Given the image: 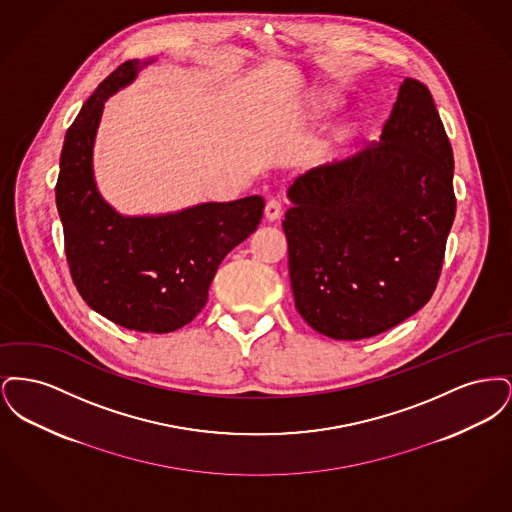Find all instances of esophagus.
Returning a JSON list of instances; mask_svg holds the SVG:
<instances>
[{"label":"esophagus","mask_w":512,"mask_h":512,"mask_svg":"<svg viewBox=\"0 0 512 512\" xmlns=\"http://www.w3.org/2000/svg\"><path fill=\"white\" fill-rule=\"evenodd\" d=\"M282 217V205H280V201H276V199H270L267 201V205H265V219L268 222H274V220H278Z\"/></svg>","instance_id":"obj_1"}]
</instances>
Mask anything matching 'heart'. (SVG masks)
<instances>
[{
  "instance_id": "1",
  "label": "heart",
  "mask_w": 512,
  "mask_h": 512,
  "mask_svg": "<svg viewBox=\"0 0 512 512\" xmlns=\"http://www.w3.org/2000/svg\"><path fill=\"white\" fill-rule=\"evenodd\" d=\"M326 103H328V101H326V98L322 99V105H326Z\"/></svg>"
}]
</instances>
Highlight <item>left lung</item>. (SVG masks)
<instances>
[{"label":"left lung","mask_w":512,"mask_h":512,"mask_svg":"<svg viewBox=\"0 0 512 512\" xmlns=\"http://www.w3.org/2000/svg\"><path fill=\"white\" fill-rule=\"evenodd\" d=\"M453 167L430 90L405 78L378 142L295 178L282 228L311 328L365 340L430 301L455 220Z\"/></svg>","instance_id":"obj_1"}]
</instances>
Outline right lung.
<instances>
[{
    "instance_id": "1",
    "label": "right lung",
    "mask_w": 512,
    "mask_h": 512,
    "mask_svg": "<svg viewBox=\"0 0 512 512\" xmlns=\"http://www.w3.org/2000/svg\"><path fill=\"white\" fill-rule=\"evenodd\" d=\"M147 63H122L82 105L65 136L55 201L82 299L126 330L167 334L201 313L222 259L255 232L265 199L201 203L159 217H122L103 201L92 169L103 103Z\"/></svg>"
}]
</instances>
